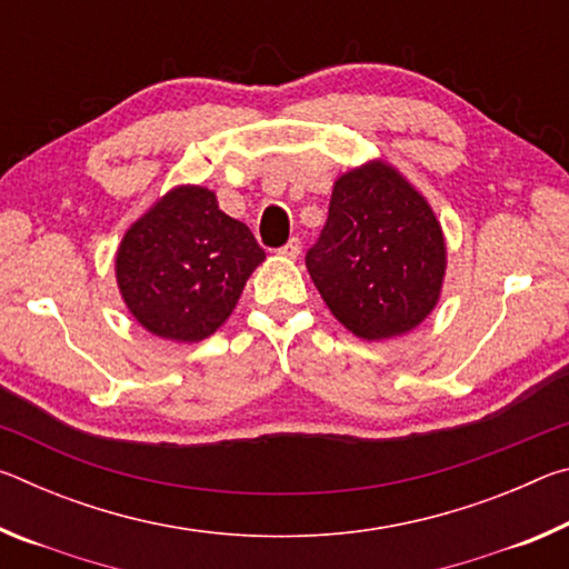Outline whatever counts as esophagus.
Returning a JSON list of instances; mask_svg holds the SVG:
<instances>
[{
	"mask_svg": "<svg viewBox=\"0 0 569 569\" xmlns=\"http://www.w3.org/2000/svg\"><path fill=\"white\" fill-rule=\"evenodd\" d=\"M278 253H281V256H286V258H296L298 253H301V238H291V240H288V243L281 248V250H278Z\"/></svg>",
	"mask_w": 569,
	"mask_h": 569,
	"instance_id": "obj_1",
	"label": "esophagus"
}]
</instances>
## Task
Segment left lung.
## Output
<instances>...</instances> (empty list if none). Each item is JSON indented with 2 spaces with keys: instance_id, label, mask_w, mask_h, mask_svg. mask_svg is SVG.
Returning a JSON list of instances; mask_svg holds the SVG:
<instances>
[{
  "instance_id": "8db88e82",
  "label": "left lung",
  "mask_w": 569,
  "mask_h": 569,
  "mask_svg": "<svg viewBox=\"0 0 569 569\" xmlns=\"http://www.w3.org/2000/svg\"><path fill=\"white\" fill-rule=\"evenodd\" d=\"M447 250L435 213L397 170L369 162L336 180L306 250L326 306L366 341L407 333L437 306Z\"/></svg>"
}]
</instances>
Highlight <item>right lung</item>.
I'll return each instance as SVG.
<instances>
[{"label":"right lung","mask_w":569,"mask_h":569,"mask_svg":"<svg viewBox=\"0 0 569 569\" xmlns=\"http://www.w3.org/2000/svg\"><path fill=\"white\" fill-rule=\"evenodd\" d=\"M266 258L240 220L210 190H170L118 250V283L130 313L172 341H200L233 311L246 278Z\"/></svg>","instance_id":"add662e5"}]
</instances>
